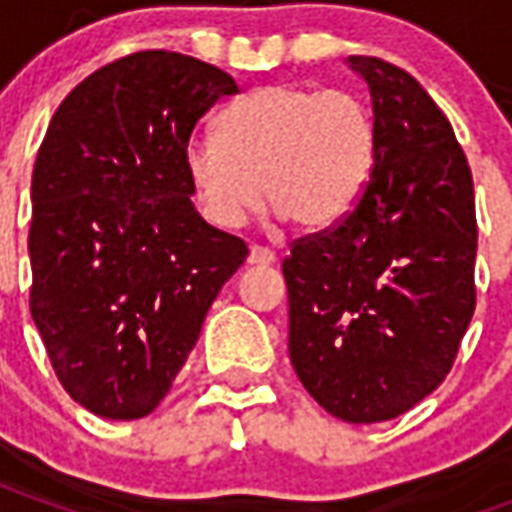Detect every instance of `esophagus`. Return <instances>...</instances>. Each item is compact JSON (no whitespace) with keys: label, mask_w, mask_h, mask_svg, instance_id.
Returning a JSON list of instances; mask_svg holds the SVG:
<instances>
[{"label":"esophagus","mask_w":512,"mask_h":512,"mask_svg":"<svg viewBox=\"0 0 512 512\" xmlns=\"http://www.w3.org/2000/svg\"><path fill=\"white\" fill-rule=\"evenodd\" d=\"M274 260H277V255H274L271 249H266V246H252V249H249V257H246L249 266H271Z\"/></svg>","instance_id":"obj_1"}]
</instances>
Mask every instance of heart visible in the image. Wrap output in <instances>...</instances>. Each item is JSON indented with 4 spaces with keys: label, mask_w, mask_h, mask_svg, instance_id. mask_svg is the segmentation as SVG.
I'll return each instance as SVG.
<instances>
[{
    "label": "heart",
    "mask_w": 512,
    "mask_h": 512,
    "mask_svg": "<svg viewBox=\"0 0 512 512\" xmlns=\"http://www.w3.org/2000/svg\"><path fill=\"white\" fill-rule=\"evenodd\" d=\"M376 117L351 90L271 84L219 117V139H191L183 167L202 216L235 230L266 194L304 230L354 208L376 164Z\"/></svg>",
    "instance_id": "obj_1"
}]
</instances>
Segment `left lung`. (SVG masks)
Here are the masks:
<instances>
[{
  "label": "left lung",
  "instance_id": "left-lung-1",
  "mask_svg": "<svg viewBox=\"0 0 512 512\" xmlns=\"http://www.w3.org/2000/svg\"><path fill=\"white\" fill-rule=\"evenodd\" d=\"M370 87L376 164L354 208L282 260L290 362L329 414L400 417L447 378L474 315L472 169L422 84L348 57Z\"/></svg>",
  "mask_w": 512,
  "mask_h": 512
}]
</instances>
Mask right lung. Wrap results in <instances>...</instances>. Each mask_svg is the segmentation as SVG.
<instances>
[{
  "mask_svg": "<svg viewBox=\"0 0 512 512\" xmlns=\"http://www.w3.org/2000/svg\"><path fill=\"white\" fill-rule=\"evenodd\" d=\"M230 73L136 51L76 84L32 172L29 312L65 392L98 417H147L249 249L202 219L183 167Z\"/></svg>",
  "mask_w": 512,
  "mask_h": 512,
  "instance_id": "obj_1",
  "label": "right lung"
}]
</instances>
